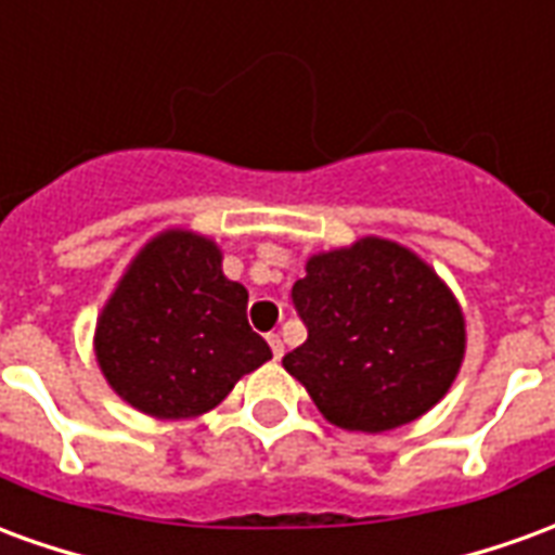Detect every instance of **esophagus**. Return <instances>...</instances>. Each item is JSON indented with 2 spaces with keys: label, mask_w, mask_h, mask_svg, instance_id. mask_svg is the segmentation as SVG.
I'll return each mask as SVG.
<instances>
[{
  "label": "esophagus",
  "mask_w": 555,
  "mask_h": 555,
  "mask_svg": "<svg viewBox=\"0 0 555 555\" xmlns=\"http://www.w3.org/2000/svg\"><path fill=\"white\" fill-rule=\"evenodd\" d=\"M267 341H270V350H273V357H282V353H285V345H282V338L276 336V333H270V336H267Z\"/></svg>",
  "instance_id": "34e87169"
}]
</instances>
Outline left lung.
<instances>
[{
  "label": "left lung",
  "instance_id": "left-lung-1",
  "mask_svg": "<svg viewBox=\"0 0 555 555\" xmlns=\"http://www.w3.org/2000/svg\"><path fill=\"white\" fill-rule=\"evenodd\" d=\"M291 300L309 338L282 365L338 428L408 425L449 392L464 362L454 294L416 253L384 237L312 255Z\"/></svg>",
  "mask_w": 555,
  "mask_h": 555
}]
</instances>
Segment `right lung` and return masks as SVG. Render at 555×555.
<instances>
[{"instance_id": "1", "label": "right lung", "mask_w": 555, "mask_h": 555, "mask_svg": "<svg viewBox=\"0 0 555 555\" xmlns=\"http://www.w3.org/2000/svg\"><path fill=\"white\" fill-rule=\"evenodd\" d=\"M249 294L222 273L210 237L169 229L147 241L103 306L94 353L106 384L154 418L214 410L273 353L246 321Z\"/></svg>"}]
</instances>
